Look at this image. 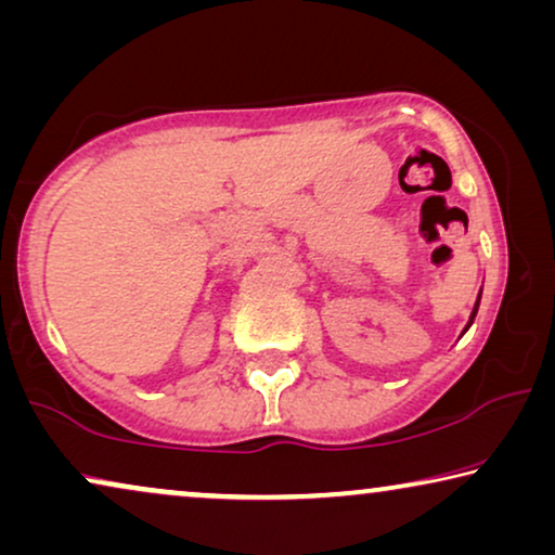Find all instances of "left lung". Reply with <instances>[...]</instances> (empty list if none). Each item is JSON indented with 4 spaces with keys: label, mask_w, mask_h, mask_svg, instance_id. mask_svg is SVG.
<instances>
[{
    "label": "left lung",
    "mask_w": 555,
    "mask_h": 555,
    "mask_svg": "<svg viewBox=\"0 0 555 555\" xmlns=\"http://www.w3.org/2000/svg\"><path fill=\"white\" fill-rule=\"evenodd\" d=\"M480 298H482V287H480V293H477V300H475V308H473V313H469V321H467V325H465V331L462 333H467L469 331V325L475 323V315H477V308H480Z\"/></svg>",
    "instance_id": "8db88e82"
}]
</instances>
